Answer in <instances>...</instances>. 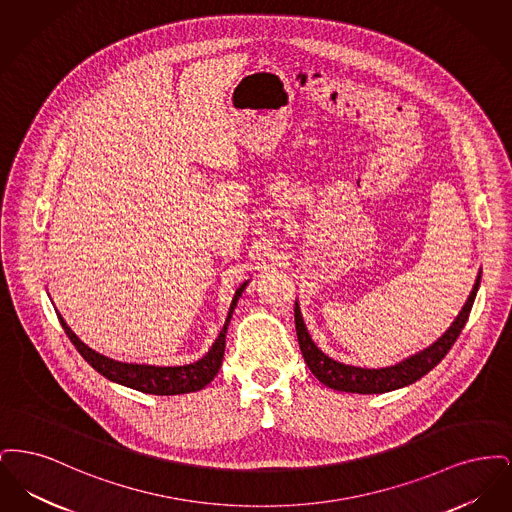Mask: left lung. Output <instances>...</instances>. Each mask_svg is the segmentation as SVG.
Returning a JSON list of instances; mask_svg holds the SVG:
<instances>
[{
  "mask_svg": "<svg viewBox=\"0 0 512 512\" xmlns=\"http://www.w3.org/2000/svg\"><path fill=\"white\" fill-rule=\"evenodd\" d=\"M478 288H480V276H478L472 292L468 295V301L464 303L461 315L455 318L451 328L434 345H430L422 353L414 355L399 365L391 366V368L370 370V368H359V366L341 365L338 361L330 359L328 355H324L315 345V341L311 340L303 317L299 313V307L295 303L297 341H299L301 353L305 357V363L309 366V370L324 386H328L332 390L349 391V393H386V391L399 390L403 386H409L416 380H420L449 353V349L453 347V343L463 332Z\"/></svg>",
  "mask_w": 512,
  "mask_h": 512,
  "instance_id": "left-lung-1",
  "label": "left lung"
}]
</instances>
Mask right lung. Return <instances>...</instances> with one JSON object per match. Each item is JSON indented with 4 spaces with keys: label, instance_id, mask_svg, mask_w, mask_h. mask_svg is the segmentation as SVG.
Listing matches in <instances>:
<instances>
[{
    "label": "right lung",
    "instance_id": "obj_1",
    "mask_svg": "<svg viewBox=\"0 0 512 512\" xmlns=\"http://www.w3.org/2000/svg\"><path fill=\"white\" fill-rule=\"evenodd\" d=\"M244 292V286L236 292L228 318L224 328L220 330L219 340L209 349V353L199 359L194 365L184 366H151V365H128V363H119L113 361L98 351L90 349L84 341L74 334L73 330L67 326V322L59 315V322L73 341L76 351L84 357V361L92 368H96L99 374H103L107 380L117 382L126 388L142 391V393H151V395H180V393H190V391L203 390L219 372L224 357V347H226V328L232 317V311L238 303V297Z\"/></svg>",
    "mask_w": 512,
    "mask_h": 512
}]
</instances>
